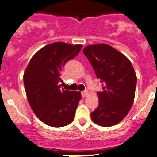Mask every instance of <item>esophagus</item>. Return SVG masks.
<instances>
[{
	"label": "esophagus",
	"instance_id": "1",
	"mask_svg": "<svg viewBox=\"0 0 157 157\" xmlns=\"http://www.w3.org/2000/svg\"><path fill=\"white\" fill-rule=\"evenodd\" d=\"M88 94H89V93H88V91H87V90H84V91H83V92L81 93L82 97H86V96L88 95Z\"/></svg>",
	"mask_w": 157,
	"mask_h": 157
}]
</instances>
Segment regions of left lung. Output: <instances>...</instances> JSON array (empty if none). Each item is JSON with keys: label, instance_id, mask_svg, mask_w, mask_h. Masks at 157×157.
<instances>
[{"label": "left lung", "instance_id": "left-lung-1", "mask_svg": "<svg viewBox=\"0 0 157 157\" xmlns=\"http://www.w3.org/2000/svg\"><path fill=\"white\" fill-rule=\"evenodd\" d=\"M83 53L103 86V90L97 92L99 106L91 112V119L102 127L116 125L127 115L134 100L136 75L133 65L106 44L88 45Z\"/></svg>", "mask_w": 157, "mask_h": 157}]
</instances>
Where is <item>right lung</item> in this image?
Returning <instances> with one entry per match:
<instances>
[{
  "label": "right lung",
  "instance_id": "right-lung-1",
  "mask_svg": "<svg viewBox=\"0 0 157 157\" xmlns=\"http://www.w3.org/2000/svg\"><path fill=\"white\" fill-rule=\"evenodd\" d=\"M82 47L62 42L50 44L32 57L26 68L24 83L27 100L35 115L47 125L61 127L74 121L81 94L60 89V72Z\"/></svg>",
  "mask_w": 157,
  "mask_h": 157
}]
</instances>
